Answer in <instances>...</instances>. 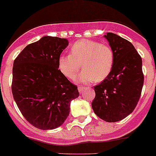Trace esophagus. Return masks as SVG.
<instances>
[{"label": "esophagus", "instance_id": "esophagus-1", "mask_svg": "<svg viewBox=\"0 0 156 156\" xmlns=\"http://www.w3.org/2000/svg\"><path fill=\"white\" fill-rule=\"evenodd\" d=\"M78 90H79V92L80 93V94H82L83 92H84V91L86 90V88L83 87H78Z\"/></svg>", "mask_w": 156, "mask_h": 156}]
</instances>
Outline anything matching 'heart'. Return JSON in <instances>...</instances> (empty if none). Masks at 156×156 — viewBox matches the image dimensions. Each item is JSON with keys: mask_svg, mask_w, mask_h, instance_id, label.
I'll return each instance as SVG.
<instances>
[{"mask_svg": "<svg viewBox=\"0 0 156 156\" xmlns=\"http://www.w3.org/2000/svg\"><path fill=\"white\" fill-rule=\"evenodd\" d=\"M114 54L107 45L89 39H80L74 42L70 54H61L58 58V68L66 77L74 79L80 69L83 70L78 77L81 83H90L95 80H105L113 69Z\"/></svg>", "mask_w": 156, "mask_h": 156, "instance_id": "1", "label": "heart"}]
</instances>
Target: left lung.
<instances>
[{"instance_id":"left-lung-1","label":"left lung","mask_w":156,"mask_h":156,"mask_svg":"<svg viewBox=\"0 0 156 156\" xmlns=\"http://www.w3.org/2000/svg\"><path fill=\"white\" fill-rule=\"evenodd\" d=\"M108 40L114 54L110 75L94 87L92 108L101 119L117 122L135 110L143 87L142 60L134 45L116 34L108 32Z\"/></svg>"}]
</instances>
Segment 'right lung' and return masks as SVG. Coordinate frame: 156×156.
<instances>
[{"mask_svg": "<svg viewBox=\"0 0 156 156\" xmlns=\"http://www.w3.org/2000/svg\"><path fill=\"white\" fill-rule=\"evenodd\" d=\"M68 45L66 38L46 35L27 45L14 61V99L25 119L41 130L61 126L70 102L80 95L58 68V56Z\"/></svg>", "mask_w": 156, "mask_h": 156, "instance_id": "right-lung-1", "label": "right lung"}]
</instances>
